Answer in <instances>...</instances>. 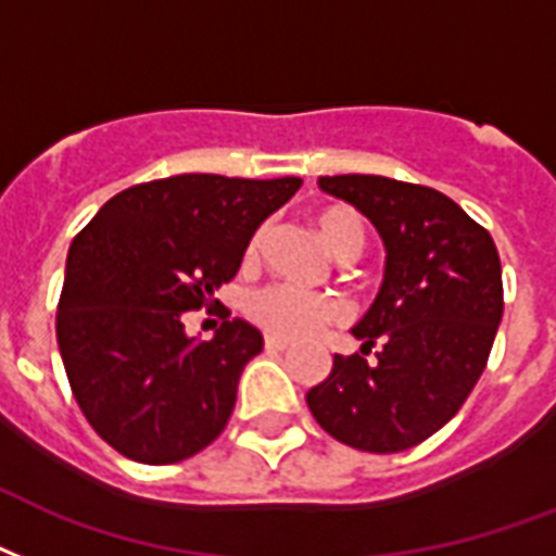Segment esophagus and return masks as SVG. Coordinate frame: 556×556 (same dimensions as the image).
<instances>
[{
  "label": "esophagus",
  "mask_w": 556,
  "mask_h": 556,
  "mask_svg": "<svg viewBox=\"0 0 556 556\" xmlns=\"http://www.w3.org/2000/svg\"><path fill=\"white\" fill-rule=\"evenodd\" d=\"M265 350H268V353H282V350H288V341L268 334V338H265Z\"/></svg>",
  "instance_id": "34e87169"
}]
</instances>
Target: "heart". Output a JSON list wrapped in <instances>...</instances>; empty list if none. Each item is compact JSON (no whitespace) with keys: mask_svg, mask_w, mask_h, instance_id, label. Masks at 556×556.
Masks as SVG:
<instances>
[{"mask_svg":"<svg viewBox=\"0 0 556 556\" xmlns=\"http://www.w3.org/2000/svg\"><path fill=\"white\" fill-rule=\"evenodd\" d=\"M315 224L324 241L341 256V260H353L364 248V222L362 215L350 206H326L315 215ZM265 232L256 230L248 244L244 262L253 265L260 256ZM248 315L253 324L265 329L274 338L282 341H300V338H312L324 326L344 320V306L326 294H315L306 288L296 286H268L260 288L250 296Z\"/></svg>","mask_w":556,"mask_h":556,"instance_id":"b5f03b06","label":"heart"}]
</instances>
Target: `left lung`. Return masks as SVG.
Here are the masks:
<instances>
[{
	"label": "left lung",
	"instance_id": "left-lung-1",
	"mask_svg": "<svg viewBox=\"0 0 556 556\" xmlns=\"http://www.w3.org/2000/svg\"><path fill=\"white\" fill-rule=\"evenodd\" d=\"M379 230L384 282L353 334L306 393L320 429L346 446L393 455L429 440L481 379L502 324V262L493 236L438 189L379 175L320 177ZM372 352L376 359H367Z\"/></svg>",
	"mask_w": 556,
	"mask_h": 556
}]
</instances>
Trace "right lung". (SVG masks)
<instances>
[{"instance_id":"add662e5","label":"right lung","mask_w":556,"mask_h":556,"mask_svg":"<svg viewBox=\"0 0 556 556\" xmlns=\"http://www.w3.org/2000/svg\"><path fill=\"white\" fill-rule=\"evenodd\" d=\"M300 186V177L151 180L110 198L72 239L58 346L78 408L118 455L177 464L227 429L262 332L222 312V329L194 341L184 312L212 303L239 274L253 232Z\"/></svg>"}]
</instances>
